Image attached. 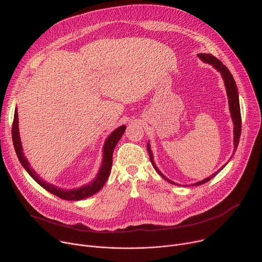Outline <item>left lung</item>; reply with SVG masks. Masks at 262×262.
Segmentation results:
<instances>
[{
    "mask_svg": "<svg viewBox=\"0 0 262 262\" xmlns=\"http://www.w3.org/2000/svg\"><path fill=\"white\" fill-rule=\"evenodd\" d=\"M198 57L205 63H208V64H211L217 71L221 72L222 74V78L224 80V84H225V87H226V92H227V96H228V102H229V110H230V113H231V118H232V121H233V124H234V128H233V134H234V139H233V142H234V149H233V155L234 152L236 151V148L238 146V143H239V138H241V133H242V116H241V107H239V99H238V91H237V87H236V84H235V81L232 77L231 72L229 71V69L224 65L219 59H216L215 57H213L212 55L210 54H198ZM147 150H148V154H149V159H150V162L154 166V168L158 171V173L164 178L166 179L167 181H169L170 183H173L175 184V182L171 181L170 179H168L159 169L158 167L156 166V163L154 161V156H152V152L150 150V144H147ZM232 158V157H231ZM226 165V164H225ZM224 167L223 166L220 170H217L215 173H213L212 175H210L209 177L203 179L202 181H198L196 183H194L193 185H200V184H203L207 181H209L211 178H213Z\"/></svg>",
    "mask_w": 262,
    "mask_h": 262,
    "instance_id": "left-lung-1",
    "label": "left lung"
}]
</instances>
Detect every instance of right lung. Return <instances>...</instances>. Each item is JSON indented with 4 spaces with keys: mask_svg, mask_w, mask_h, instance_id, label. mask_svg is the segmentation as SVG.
I'll use <instances>...</instances> for the list:
<instances>
[{
    "mask_svg": "<svg viewBox=\"0 0 262 262\" xmlns=\"http://www.w3.org/2000/svg\"><path fill=\"white\" fill-rule=\"evenodd\" d=\"M125 125L119 126L116 128L113 133H112L108 138L105 140V143L103 145V150H102V163L100 170L96 176V178L90 182L87 185L81 186L79 189H72V190H63L60 188H57V186L45 181L38 174H37L30 166L28 163L26 157H24L23 152V147H21V142L19 138V132H18V114H17V110L15 108L14 111V118H13V123H12V141L14 145V149L16 156L23 165V167L26 169V171L30 174V176L37 182L40 184L43 189H46L48 192L54 194L55 196L64 199V200H69V201H74V200H82L85 198H88L98 191L101 190L102 186L104 185L110 172L112 168V164H113V151L114 148L116 147L118 141L121 139L123 133L125 132Z\"/></svg>",
    "mask_w": 262,
    "mask_h": 262,
    "instance_id": "1",
    "label": "right lung"
}]
</instances>
